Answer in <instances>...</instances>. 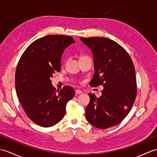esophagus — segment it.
I'll return each mask as SVG.
<instances>
[{"label": "esophagus", "mask_w": 157, "mask_h": 157, "mask_svg": "<svg viewBox=\"0 0 157 157\" xmlns=\"http://www.w3.org/2000/svg\"><path fill=\"white\" fill-rule=\"evenodd\" d=\"M82 93V92L80 90H75V94H80Z\"/></svg>", "instance_id": "obj_1"}]
</instances>
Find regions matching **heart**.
<instances>
[{
  "label": "heart",
  "mask_w": 157,
  "mask_h": 157,
  "mask_svg": "<svg viewBox=\"0 0 157 157\" xmlns=\"http://www.w3.org/2000/svg\"><path fill=\"white\" fill-rule=\"evenodd\" d=\"M82 57H84V56H82V57H81V58H82ZM81 58H80V59H81Z\"/></svg>",
  "instance_id": "obj_1"
}]
</instances>
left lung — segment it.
<instances>
[{
	"label": "left lung",
	"instance_id": "1",
	"mask_svg": "<svg viewBox=\"0 0 157 157\" xmlns=\"http://www.w3.org/2000/svg\"><path fill=\"white\" fill-rule=\"evenodd\" d=\"M94 57V74L90 86L102 85V96L89 93L87 121L99 129L117 125L131 111L137 94L134 65L118 43L104 37L81 38Z\"/></svg>",
	"mask_w": 157,
	"mask_h": 157
}]
</instances>
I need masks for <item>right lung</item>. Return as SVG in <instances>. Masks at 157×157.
Instances as JSON below:
<instances>
[{"instance_id":"add662e5","label":"right lung","mask_w":157,"mask_h":157,"mask_svg":"<svg viewBox=\"0 0 157 157\" xmlns=\"http://www.w3.org/2000/svg\"><path fill=\"white\" fill-rule=\"evenodd\" d=\"M74 42L71 36H46L33 42L18 62L17 96L25 114L40 126L58 123L65 114L67 103L75 95L74 89L67 86L56 91L51 80L53 73L61 71L64 50Z\"/></svg>"}]
</instances>
